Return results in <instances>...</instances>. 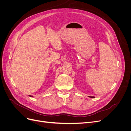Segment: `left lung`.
<instances>
[{"mask_svg": "<svg viewBox=\"0 0 131 131\" xmlns=\"http://www.w3.org/2000/svg\"><path fill=\"white\" fill-rule=\"evenodd\" d=\"M89 97H90V98H94V97H92V96H89Z\"/></svg>", "mask_w": 131, "mask_h": 131, "instance_id": "1", "label": "left lung"}]
</instances>
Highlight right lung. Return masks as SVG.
<instances>
[{
    "mask_svg": "<svg viewBox=\"0 0 131 131\" xmlns=\"http://www.w3.org/2000/svg\"><path fill=\"white\" fill-rule=\"evenodd\" d=\"M30 96V97H33L32 96Z\"/></svg>",
    "mask_w": 131,
    "mask_h": 131,
    "instance_id": "obj_1",
    "label": "right lung"
}]
</instances>
